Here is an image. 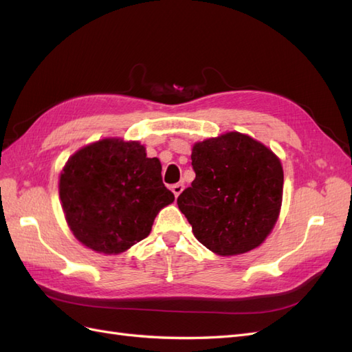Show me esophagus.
I'll return each instance as SVG.
<instances>
[{
	"mask_svg": "<svg viewBox=\"0 0 352 352\" xmlns=\"http://www.w3.org/2000/svg\"><path fill=\"white\" fill-rule=\"evenodd\" d=\"M172 190H173L175 197L177 198L180 194H182V190H184V185H182V184H176V185H173V186H172Z\"/></svg>",
	"mask_w": 352,
	"mask_h": 352,
	"instance_id": "obj_1",
	"label": "esophagus"
}]
</instances>
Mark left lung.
Listing matches in <instances>:
<instances>
[{"instance_id":"8db88e82","label":"left lung","mask_w":352,"mask_h":352,"mask_svg":"<svg viewBox=\"0 0 352 352\" xmlns=\"http://www.w3.org/2000/svg\"><path fill=\"white\" fill-rule=\"evenodd\" d=\"M194 182L177 197L195 238L219 255L254 250L279 216L283 170L269 148L238 132L192 148Z\"/></svg>"}]
</instances>
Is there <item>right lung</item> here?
<instances>
[{
  "instance_id": "right-lung-1",
  "label": "right lung",
  "mask_w": 352,
  "mask_h": 352,
  "mask_svg": "<svg viewBox=\"0 0 352 352\" xmlns=\"http://www.w3.org/2000/svg\"><path fill=\"white\" fill-rule=\"evenodd\" d=\"M67 225L88 248L119 254L150 235L158 211L175 201L158 158L140 142L102 140L69 158L60 176Z\"/></svg>"
}]
</instances>
